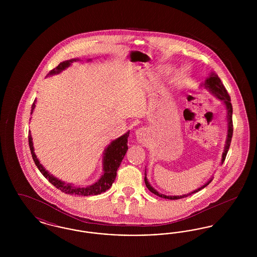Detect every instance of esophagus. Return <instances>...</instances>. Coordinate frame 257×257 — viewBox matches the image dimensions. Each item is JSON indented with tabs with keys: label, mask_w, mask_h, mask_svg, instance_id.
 Masks as SVG:
<instances>
[{
	"label": "esophagus",
	"mask_w": 257,
	"mask_h": 257,
	"mask_svg": "<svg viewBox=\"0 0 257 257\" xmlns=\"http://www.w3.org/2000/svg\"><path fill=\"white\" fill-rule=\"evenodd\" d=\"M146 135H147V130L145 128H140L136 131V136H137L138 140L141 141V142H143L145 140Z\"/></svg>",
	"instance_id": "obj_1"
}]
</instances>
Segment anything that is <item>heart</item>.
I'll return each mask as SVG.
<instances>
[{
  "instance_id": "heart-1",
  "label": "heart",
  "mask_w": 257,
  "mask_h": 257,
  "mask_svg": "<svg viewBox=\"0 0 257 257\" xmlns=\"http://www.w3.org/2000/svg\"><path fill=\"white\" fill-rule=\"evenodd\" d=\"M171 71H172V67L171 66H166L162 68V72L164 73H171ZM186 74H187V68H182L180 70V75H186Z\"/></svg>"
}]
</instances>
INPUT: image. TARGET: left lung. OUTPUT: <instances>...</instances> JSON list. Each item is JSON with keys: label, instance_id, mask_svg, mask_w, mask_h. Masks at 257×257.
<instances>
[{"label": "left lung", "instance_id": "1", "mask_svg": "<svg viewBox=\"0 0 257 257\" xmlns=\"http://www.w3.org/2000/svg\"><path fill=\"white\" fill-rule=\"evenodd\" d=\"M200 86L206 88L207 90L210 91V93H212L215 97L217 99H219L220 102H222V104L225 106V110H226V122H227V133H226V140H225V145L223 147V152L221 154V160H220V164L222 165V163L224 162V159L226 157V154H227V151L229 149L230 147V143H231V138H232L233 134V124H232V105H231V102H230V97L225 89V87L222 85L221 81H220L219 76L215 72H211L209 74L206 80L204 81V83H202ZM147 170L145 172V182H146V186L147 187V189L154 195L160 196V197H163V198H168V199H180V198H183V197H187V196H191L193 194H196L198 191L202 190L203 188H205L207 186L208 184L210 183L212 180H213V176L208 180L207 182L205 184H203L201 187L197 188L195 191L189 193V194H186V195H182V196H166L164 194H161L157 190H155L149 182L147 180Z\"/></svg>", "mask_w": 257, "mask_h": 257}]
</instances>
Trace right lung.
Returning <instances> with one entry per match:
<instances>
[{"label": "right lung", "instance_id": "obj_1", "mask_svg": "<svg viewBox=\"0 0 257 257\" xmlns=\"http://www.w3.org/2000/svg\"><path fill=\"white\" fill-rule=\"evenodd\" d=\"M79 61V59H71L68 61H64L61 62L56 68L52 69L47 76H53L55 74H60L61 71L66 69L73 63L74 61ZM91 60L88 59V61ZM37 100L34 101V104L32 106L31 114L34 112L36 108ZM130 131L126 132L121 137L113 140L110 142V145L105 148L103 152V159H102V165H103V174L100 176L96 182H94L88 186H74L72 183H65L64 181H61L59 178L55 177L53 174H51L49 171H46V169L40 164L39 160L35 153V148L33 144V138L31 135V131H29V145L31 153L33 156L34 162L37 167L39 171L43 174V176L48 179L50 183L54 185L56 188L61 190L62 193L68 194V195H74V196H96L102 193H105L107 190H109L112 183L115 180L116 177V171L119 168L122 159L128 150V137H129Z\"/></svg>", "mask_w": 257, "mask_h": 257}]
</instances>
